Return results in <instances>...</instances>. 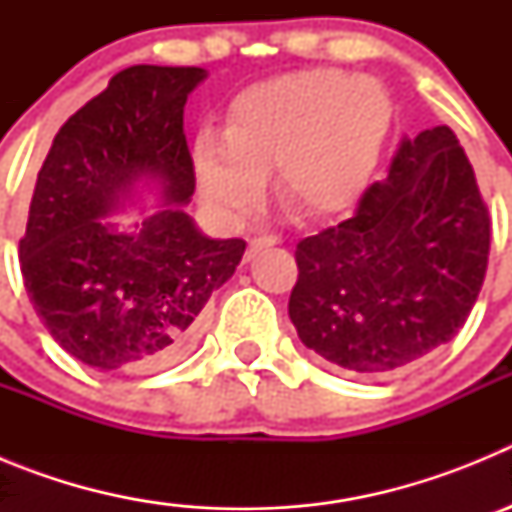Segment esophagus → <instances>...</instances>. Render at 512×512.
I'll use <instances>...</instances> for the list:
<instances>
[{"instance_id":"34e87169","label":"esophagus","mask_w":512,"mask_h":512,"mask_svg":"<svg viewBox=\"0 0 512 512\" xmlns=\"http://www.w3.org/2000/svg\"><path fill=\"white\" fill-rule=\"evenodd\" d=\"M279 238L277 235H253L251 241H248V251H246V261L253 259V253L261 251V248H269V246H277Z\"/></svg>"}]
</instances>
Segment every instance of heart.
Segmentation results:
<instances>
[{"label":"heart","mask_w":512,"mask_h":512,"mask_svg":"<svg viewBox=\"0 0 512 512\" xmlns=\"http://www.w3.org/2000/svg\"><path fill=\"white\" fill-rule=\"evenodd\" d=\"M390 115V97L369 76L330 69L274 76L235 94L223 135H197L194 176L207 205L233 220L259 205L271 171L292 215H333L372 176Z\"/></svg>","instance_id":"1"}]
</instances>
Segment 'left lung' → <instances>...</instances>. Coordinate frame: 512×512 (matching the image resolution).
Returning a JSON list of instances; mask_svg holds the SVG:
<instances>
[{
  "label": "left lung",
  "instance_id": "8db88e82",
  "mask_svg": "<svg viewBox=\"0 0 512 512\" xmlns=\"http://www.w3.org/2000/svg\"><path fill=\"white\" fill-rule=\"evenodd\" d=\"M490 212L446 125L402 140L354 217L297 243V336L330 364L379 377L449 343L485 282Z\"/></svg>",
  "mask_w": 512,
  "mask_h": 512
}]
</instances>
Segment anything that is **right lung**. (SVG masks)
Returning a JSON list of instances; mask_svg holds the SVG:
<instances>
[{
    "label": "right lung",
    "mask_w": 512,
    "mask_h": 512,
    "mask_svg": "<svg viewBox=\"0 0 512 512\" xmlns=\"http://www.w3.org/2000/svg\"><path fill=\"white\" fill-rule=\"evenodd\" d=\"M197 66H130L63 122L38 171L20 269L53 341L102 372H156L182 359L205 305L246 241H217L184 212L194 194L184 104ZM153 188L162 207L135 231L104 216Z\"/></svg>",
    "instance_id": "1"
}]
</instances>
